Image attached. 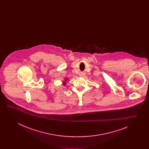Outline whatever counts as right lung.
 I'll list each match as a JSON object with an SVG mask.
<instances>
[{"instance_id": "add662e5", "label": "right lung", "mask_w": 149, "mask_h": 149, "mask_svg": "<svg viewBox=\"0 0 149 149\" xmlns=\"http://www.w3.org/2000/svg\"><path fill=\"white\" fill-rule=\"evenodd\" d=\"M68 80V79H66V80ZM64 84V85H65V81H64V84Z\"/></svg>"}]
</instances>
